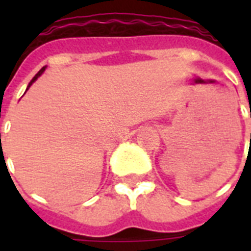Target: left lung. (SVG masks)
Instances as JSON below:
<instances>
[{"mask_svg":"<svg viewBox=\"0 0 251 251\" xmlns=\"http://www.w3.org/2000/svg\"><path fill=\"white\" fill-rule=\"evenodd\" d=\"M250 117H251V110H250ZM250 143H251V134H250Z\"/></svg>","mask_w":251,"mask_h":251,"instance_id":"obj_1","label":"left lung"}]
</instances>
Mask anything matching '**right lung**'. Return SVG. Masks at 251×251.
<instances>
[{"mask_svg":"<svg viewBox=\"0 0 251 251\" xmlns=\"http://www.w3.org/2000/svg\"><path fill=\"white\" fill-rule=\"evenodd\" d=\"M44 70H45V66H44V68H43V69H41L40 72L37 73L36 75L33 76V78H32V80H31V82H29V83H28V86H27V90H28L29 87H31V84H32V83H33V82H35V80H36V79H37V78H39V76H40V75H41V74H43V73H44ZM27 90H25V91H27Z\"/></svg>","mask_w":251,"mask_h":251,"instance_id":"obj_1","label":"right lung"}]
</instances>
